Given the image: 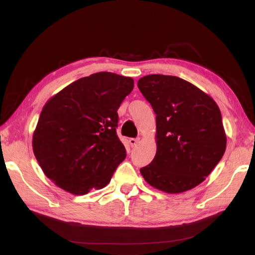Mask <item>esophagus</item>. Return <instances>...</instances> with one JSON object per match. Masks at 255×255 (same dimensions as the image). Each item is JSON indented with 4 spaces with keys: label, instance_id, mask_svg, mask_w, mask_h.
I'll return each mask as SVG.
<instances>
[{
    "label": "esophagus",
    "instance_id": "34e87169",
    "mask_svg": "<svg viewBox=\"0 0 255 255\" xmlns=\"http://www.w3.org/2000/svg\"><path fill=\"white\" fill-rule=\"evenodd\" d=\"M139 138H130L129 139V144L131 145V147H136L137 143L139 142Z\"/></svg>",
    "mask_w": 255,
    "mask_h": 255
}]
</instances>
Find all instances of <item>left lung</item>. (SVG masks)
Here are the masks:
<instances>
[{"mask_svg":"<svg viewBox=\"0 0 255 255\" xmlns=\"http://www.w3.org/2000/svg\"><path fill=\"white\" fill-rule=\"evenodd\" d=\"M138 88L156 114V153L140 169L141 175L170 194L199 185L226 151L218 105L197 86L172 75H145Z\"/></svg>","mask_w":255,"mask_h":255,"instance_id":"obj_1","label":"left lung"}]
</instances>
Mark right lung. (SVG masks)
Wrapping results in <instances>:
<instances>
[{
  "instance_id": "add662e5",
  "label": "right lung",
  "mask_w": 255,
  "mask_h": 255,
  "mask_svg": "<svg viewBox=\"0 0 255 255\" xmlns=\"http://www.w3.org/2000/svg\"><path fill=\"white\" fill-rule=\"evenodd\" d=\"M133 80L112 72L81 78L48 101L32 134L45 175L73 195L110 183L126 149L117 137V110Z\"/></svg>"
}]
</instances>
